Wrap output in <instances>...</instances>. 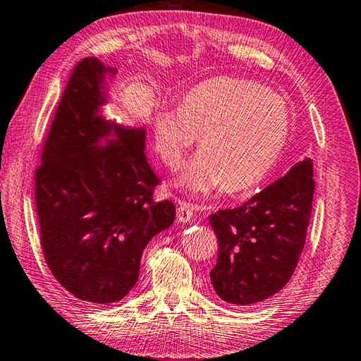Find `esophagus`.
Listing matches in <instances>:
<instances>
[{
    "mask_svg": "<svg viewBox=\"0 0 361 361\" xmlns=\"http://www.w3.org/2000/svg\"><path fill=\"white\" fill-rule=\"evenodd\" d=\"M197 211V206L192 203H186V202H180L178 208H176V219L181 224H188V221L194 220V214Z\"/></svg>",
    "mask_w": 361,
    "mask_h": 361,
    "instance_id": "1",
    "label": "esophagus"
}]
</instances>
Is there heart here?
<instances>
[{
    "instance_id": "obj_1",
    "label": "heart",
    "mask_w": 361,
    "mask_h": 361,
    "mask_svg": "<svg viewBox=\"0 0 361 361\" xmlns=\"http://www.w3.org/2000/svg\"><path fill=\"white\" fill-rule=\"evenodd\" d=\"M291 127L287 102L255 82L217 78L188 91L181 105H161L153 142L161 161L178 169L200 136L197 157L178 186L208 194L243 192L262 183L278 163Z\"/></svg>"
}]
</instances>
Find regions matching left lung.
<instances>
[{"label":"left lung","mask_w":361,"mask_h":361,"mask_svg":"<svg viewBox=\"0 0 361 361\" xmlns=\"http://www.w3.org/2000/svg\"><path fill=\"white\" fill-rule=\"evenodd\" d=\"M313 190V163L304 158L239 208L209 216L219 240L209 276L224 301L251 305L286 287L305 243Z\"/></svg>","instance_id":"1"}]
</instances>
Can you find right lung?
<instances>
[{
	"instance_id": "1",
	"label": "right lung",
	"mask_w": 361,
	"mask_h": 361,
	"mask_svg": "<svg viewBox=\"0 0 361 361\" xmlns=\"http://www.w3.org/2000/svg\"><path fill=\"white\" fill-rule=\"evenodd\" d=\"M97 57L75 65L35 172L42 250L51 273L82 301L124 299L140 276L142 251L175 220L172 202L153 200L159 178L145 158V128L106 118Z\"/></svg>"
}]
</instances>
